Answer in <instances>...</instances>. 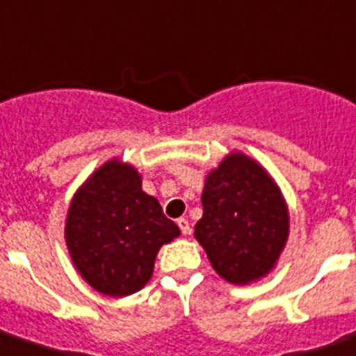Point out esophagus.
Returning <instances> with one entry per match:
<instances>
[{
	"label": "esophagus",
	"instance_id": "1",
	"mask_svg": "<svg viewBox=\"0 0 356 356\" xmlns=\"http://www.w3.org/2000/svg\"><path fill=\"white\" fill-rule=\"evenodd\" d=\"M177 226L181 227V232H183V235H190V232H192V227H190V222L186 220V218H179Z\"/></svg>",
	"mask_w": 356,
	"mask_h": 356
}]
</instances>
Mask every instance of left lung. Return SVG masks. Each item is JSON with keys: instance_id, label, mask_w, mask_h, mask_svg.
Segmentation results:
<instances>
[{"instance_id": "left-lung-1", "label": "left lung", "mask_w": 356, "mask_h": 356, "mask_svg": "<svg viewBox=\"0 0 356 356\" xmlns=\"http://www.w3.org/2000/svg\"><path fill=\"white\" fill-rule=\"evenodd\" d=\"M203 216L194 227L213 268L244 286L275 268L289 237V213L267 170L243 153L227 154L205 179Z\"/></svg>"}]
</instances>
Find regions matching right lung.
Masks as SVG:
<instances>
[{
  "instance_id": "right-lung-1",
  "label": "right lung",
  "mask_w": 356,
  "mask_h": 356,
  "mask_svg": "<svg viewBox=\"0 0 356 356\" xmlns=\"http://www.w3.org/2000/svg\"><path fill=\"white\" fill-rule=\"evenodd\" d=\"M181 232L156 197L142 190V175L119 159L104 162L76 190L65 241L70 259L95 291L127 297L153 276L156 254Z\"/></svg>"
}]
</instances>
